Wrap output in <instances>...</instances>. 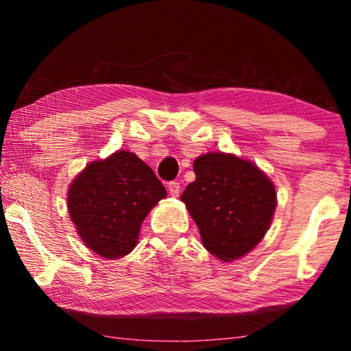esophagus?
<instances>
[{
  "mask_svg": "<svg viewBox=\"0 0 351 351\" xmlns=\"http://www.w3.org/2000/svg\"><path fill=\"white\" fill-rule=\"evenodd\" d=\"M167 189H169V193L171 195V197H180V192H181L180 182L171 181V182L167 184Z\"/></svg>",
  "mask_w": 351,
  "mask_h": 351,
  "instance_id": "1",
  "label": "esophagus"
}]
</instances>
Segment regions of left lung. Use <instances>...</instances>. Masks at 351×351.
Instances as JSON below:
<instances>
[{
  "instance_id": "8db88e82",
  "label": "left lung",
  "mask_w": 351,
  "mask_h": 351,
  "mask_svg": "<svg viewBox=\"0 0 351 351\" xmlns=\"http://www.w3.org/2000/svg\"><path fill=\"white\" fill-rule=\"evenodd\" d=\"M197 180L181 201L197 223L204 247L223 261L243 257L258 245L274 215L277 193L257 165L226 153L193 162Z\"/></svg>"
}]
</instances>
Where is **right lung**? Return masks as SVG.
Instances as JSON below:
<instances>
[{"instance_id":"right-lung-1","label":"right lung","mask_w":351,"mask_h":351,"mask_svg":"<svg viewBox=\"0 0 351 351\" xmlns=\"http://www.w3.org/2000/svg\"><path fill=\"white\" fill-rule=\"evenodd\" d=\"M167 190L132 152L88 164L68 190L69 217L85 245L112 260L138 245L141 223Z\"/></svg>"}]
</instances>
